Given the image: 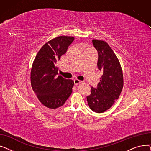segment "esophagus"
I'll use <instances>...</instances> for the list:
<instances>
[{
	"mask_svg": "<svg viewBox=\"0 0 151 151\" xmlns=\"http://www.w3.org/2000/svg\"><path fill=\"white\" fill-rule=\"evenodd\" d=\"M81 82H82L81 81L78 80V79H75V80H74V83H75V85H77V84H80V83H81Z\"/></svg>",
	"mask_w": 151,
	"mask_h": 151,
	"instance_id": "esophagus-1",
	"label": "esophagus"
}]
</instances>
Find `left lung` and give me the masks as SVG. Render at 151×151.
Here are the masks:
<instances>
[{
	"instance_id": "8db88e82",
	"label": "left lung",
	"mask_w": 151,
	"mask_h": 151,
	"mask_svg": "<svg viewBox=\"0 0 151 151\" xmlns=\"http://www.w3.org/2000/svg\"><path fill=\"white\" fill-rule=\"evenodd\" d=\"M92 44L98 52L97 67L103 75L97 88L91 87L87 100L93 111L101 113L111 107L119 97L124 85L123 74L119 61L106 42L93 40Z\"/></svg>"
}]
</instances>
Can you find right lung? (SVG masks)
<instances>
[{"instance_id": "right-lung-1", "label": "right lung", "mask_w": 151, "mask_h": 151, "mask_svg": "<svg viewBox=\"0 0 151 151\" xmlns=\"http://www.w3.org/2000/svg\"><path fill=\"white\" fill-rule=\"evenodd\" d=\"M74 37L60 36L45 43L37 53L30 72L32 88L42 104L49 108L62 106L72 92L74 82L58 74L57 61L66 53Z\"/></svg>"}]
</instances>
